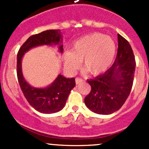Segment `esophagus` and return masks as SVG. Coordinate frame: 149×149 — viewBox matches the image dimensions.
<instances>
[{"mask_svg":"<svg viewBox=\"0 0 149 149\" xmlns=\"http://www.w3.org/2000/svg\"><path fill=\"white\" fill-rule=\"evenodd\" d=\"M83 81H84V80L82 79H81V78H76V84H79Z\"/></svg>","mask_w":149,"mask_h":149,"instance_id":"obj_1","label":"esophagus"}]
</instances>
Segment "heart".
Returning <instances> with one entry per match:
<instances>
[{"mask_svg":"<svg viewBox=\"0 0 149 149\" xmlns=\"http://www.w3.org/2000/svg\"><path fill=\"white\" fill-rule=\"evenodd\" d=\"M116 50L113 39L102 33H92L75 42L71 52H64V64L68 70L74 72L82 61L84 68L90 74L97 76L110 67Z\"/></svg>","mask_w":149,"mask_h":149,"instance_id":"obj_1","label":"heart"}]
</instances>
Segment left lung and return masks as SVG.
Wrapping results in <instances>:
<instances>
[{
  "mask_svg": "<svg viewBox=\"0 0 149 149\" xmlns=\"http://www.w3.org/2000/svg\"><path fill=\"white\" fill-rule=\"evenodd\" d=\"M118 48L113 65L104 73L87 81L91 90L84 99L86 106L100 115H109L121 108L130 95L136 60L131 46L118 34Z\"/></svg>",
  "mask_w": 149,
  "mask_h": 149,
  "instance_id": "8db88e82",
  "label": "left lung"
}]
</instances>
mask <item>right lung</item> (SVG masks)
Instances as JSON below:
<instances>
[{"label":"right lung","instance_id":"right-lung-1","mask_svg":"<svg viewBox=\"0 0 149 149\" xmlns=\"http://www.w3.org/2000/svg\"><path fill=\"white\" fill-rule=\"evenodd\" d=\"M62 42V34L60 29L47 30L34 34L22 45L17 54V78L21 89L25 98L32 107L44 114L59 112L65 106L70 91L76 86L75 78L66 79L59 74L51 85L45 88H34L25 81L22 74V59L26 52L31 48L40 45H52ZM62 53L63 47H59Z\"/></svg>","mask_w":149,"mask_h":149}]
</instances>
